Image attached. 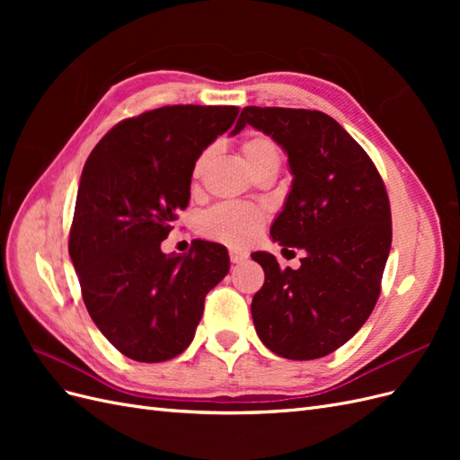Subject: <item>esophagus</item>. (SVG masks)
Listing matches in <instances>:
<instances>
[{"label":"esophagus","instance_id":"1","mask_svg":"<svg viewBox=\"0 0 460 460\" xmlns=\"http://www.w3.org/2000/svg\"><path fill=\"white\" fill-rule=\"evenodd\" d=\"M245 259H247L245 253L235 252V249H230V261H232L234 264H238V262H242V261H245Z\"/></svg>","mask_w":460,"mask_h":460}]
</instances>
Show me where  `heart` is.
<instances>
[{
	"instance_id": "heart-1",
	"label": "heart",
	"mask_w": 460,
	"mask_h": 460,
	"mask_svg": "<svg viewBox=\"0 0 460 460\" xmlns=\"http://www.w3.org/2000/svg\"><path fill=\"white\" fill-rule=\"evenodd\" d=\"M240 149L249 169L253 172L267 163H280V153H278L276 144L269 136L249 134L242 140ZM208 157H211V151L207 149L193 163V182H198L203 176ZM264 222H267V213L259 207L245 203H220L213 207L207 215H203L199 226L207 238L226 243L230 247H247L257 240Z\"/></svg>"
}]
</instances>
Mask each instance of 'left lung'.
<instances>
[{
    "mask_svg": "<svg viewBox=\"0 0 460 460\" xmlns=\"http://www.w3.org/2000/svg\"><path fill=\"white\" fill-rule=\"evenodd\" d=\"M245 124L288 153L294 182L270 235L305 252L297 270H282L270 253L252 255L264 270L252 303L257 336L284 358L326 357L355 336L380 297L392 247L384 180L323 111L245 107L232 134Z\"/></svg>",
    "mask_w": 460,
    "mask_h": 460,
    "instance_id": "left-lung-1",
    "label": "left lung"
}]
</instances>
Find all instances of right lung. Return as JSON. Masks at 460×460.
I'll return each instance as SVG.
<instances>
[{
	"label": "right lung",
	"mask_w": 460,
	"mask_h": 460,
	"mask_svg": "<svg viewBox=\"0 0 460 460\" xmlns=\"http://www.w3.org/2000/svg\"><path fill=\"white\" fill-rule=\"evenodd\" d=\"M234 105H166L124 119L93 147L80 176L68 255L86 309L128 358L163 363L191 343L205 296L228 274V252L161 242L190 201L193 163L238 117Z\"/></svg>",
	"instance_id": "right-lung-1"
}]
</instances>
